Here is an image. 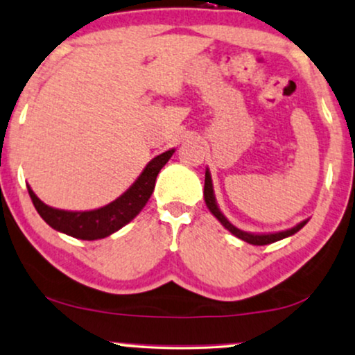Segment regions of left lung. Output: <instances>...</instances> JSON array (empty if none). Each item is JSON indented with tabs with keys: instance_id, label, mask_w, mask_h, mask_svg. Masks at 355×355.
<instances>
[{
	"instance_id": "left-lung-1",
	"label": "left lung",
	"mask_w": 355,
	"mask_h": 355,
	"mask_svg": "<svg viewBox=\"0 0 355 355\" xmlns=\"http://www.w3.org/2000/svg\"><path fill=\"white\" fill-rule=\"evenodd\" d=\"M204 201H206V206L207 209L211 211V214L214 216V218L218 219L232 236L239 237V239H243L244 243H249L252 245H266V244L276 243V241L286 239V237L294 236L295 232L301 231V229L309 223V219H304L299 224H295L294 227L286 229V231H277V232H249V231H243V229L236 227L234 224L224 216V212L220 211L218 199H216V194H214V184H212L209 168H206V178H204Z\"/></svg>"
}]
</instances>
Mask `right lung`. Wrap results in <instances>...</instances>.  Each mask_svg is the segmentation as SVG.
Here are the masks:
<instances>
[{
	"label": "right lung",
	"instance_id": "1",
	"mask_svg": "<svg viewBox=\"0 0 355 355\" xmlns=\"http://www.w3.org/2000/svg\"><path fill=\"white\" fill-rule=\"evenodd\" d=\"M176 149H168L162 154H157L146 164L143 173L131 186L119 196L118 199L91 211H64L51 207L44 204L28 184V193L35 204L37 214L44 219L48 226L54 231L68 234L71 237L83 241L104 239V237L114 234L121 227L126 226L143 211L146 202L151 198L156 178L164 164L171 159Z\"/></svg>",
	"mask_w": 355,
	"mask_h": 355
}]
</instances>
